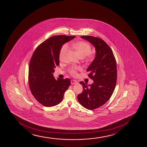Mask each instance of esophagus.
I'll use <instances>...</instances> for the list:
<instances>
[{
    "instance_id": "1",
    "label": "esophagus",
    "mask_w": 147,
    "mask_h": 147,
    "mask_svg": "<svg viewBox=\"0 0 147 147\" xmlns=\"http://www.w3.org/2000/svg\"><path fill=\"white\" fill-rule=\"evenodd\" d=\"M77 81L75 80H71V84H77Z\"/></svg>"
}]
</instances>
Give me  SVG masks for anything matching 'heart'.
<instances>
[{
    "instance_id": "obj_1",
    "label": "heart",
    "mask_w": 147,
    "mask_h": 147,
    "mask_svg": "<svg viewBox=\"0 0 147 147\" xmlns=\"http://www.w3.org/2000/svg\"><path fill=\"white\" fill-rule=\"evenodd\" d=\"M73 46H74L81 58L86 57L90 52V45L86 41H78L73 43ZM68 48L69 47L67 44H65L62 46L59 52V57L60 59L63 58V55L68 49ZM79 69H80V68L78 67H72L70 68L68 71L72 75H76L77 74V70Z\"/></svg>"
}]
</instances>
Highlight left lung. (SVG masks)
<instances>
[{
    "mask_svg": "<svg viewBox=\"0 0 147 147\" xmlns=\"http://www.w3.org/2000/svg\"><path fill=\"white\" fill-rule=\"evenodd\" d=\"M81 38L95 47L96 54L86 70L93 83L88 85L84 82H80L83 91L78 95V100L86 109L93 110L105 104L113 93L117 80L116 62L111 48L103 40L90 36Z\"/></svg>",
    "mask_w": 147,
    "mask_h": 147,
    "instance_id": "obj_1",
    "label": "left lung"
}]
</instances>
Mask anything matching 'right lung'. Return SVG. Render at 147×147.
Here are the masks:
<instances>
[{
	"label": "right lung",
	"mask_w": 147,
	"mask_h": 147,
	"mask_svg": "<svg viewBox=\"0 0 147 147\" xmlns=\"http://www.w3.org/2000/svg\"><path fill=\"white\" fill-rule=\"evenodd\" d=\"M75 38L64 35L51 36L37 47L32 56L29 66V88L36 101L45 107L59 104L70 85L69 79L56 80L53 73L59 64L62 45Z\"/></svg>",
	"instance_id": "right-lung-1"
}]
</instances>
